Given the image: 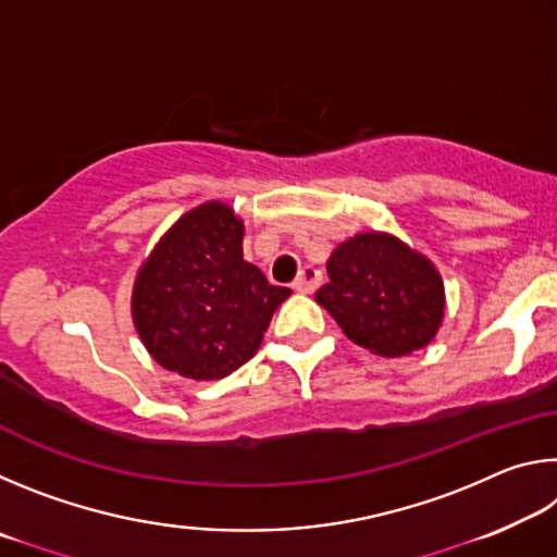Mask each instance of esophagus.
<instances>
[{
  "instance_id": "34e87169",
  "label": "esophagus",
  "mask_w": 557,
  "mask_h": 557,
  "mask_svg": "<svg viewBox=\"0 0 557 557\" xmlns=\"http://www.w3.org/2000/svg\"><path fill=\"white\" fill-rule=\"evenodd\" d=\"M322 285V272H319L317 268H312V265H305L299 270V275H297V280H295V287L297 292H301V295H312V292Z\"/></svg>"
}]
</instances>
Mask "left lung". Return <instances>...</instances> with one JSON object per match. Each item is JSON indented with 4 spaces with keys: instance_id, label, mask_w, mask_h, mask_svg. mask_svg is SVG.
<instances>
[{
    "instance_id": "8db88e82",
    "label": "left lung",
    "mask_w": 557,
    "mask_h": 557,
    "mask_svg": "<svg viewBox=\"0 0 557 557\" xmlns=\"http://www.w3.org/2000/svg\"><path fill=\"white\" fill-rule=\"evenodd\" d=\"M329 282L314 299L354 344L398 358L425 348L445 319L440 270L398 235L356 233L326 260Z\"/></svg>"
}]
</instances>
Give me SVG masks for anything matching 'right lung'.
<instances>
[{"mask_svg":"<svg viewBox=\"0 0 557 557\" xmlns=\"http://www.w3.org/2000/svg\"><path fill=\"white\" fill-rule=\"evenodd\" d=\"M243 219L206 201L169 228L132 285V322L162 369L219 381L258 354L292 289L243 258Z\"/></svg>","mask_w":557,"mask_h":557,"instance_id":"obj_1","label":"right lung"}]
</instances>
